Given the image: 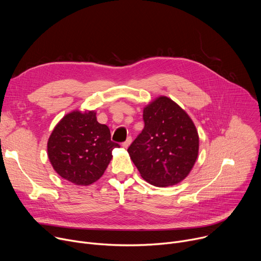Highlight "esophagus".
I'll return each mask as SVG.
<instances>
[{
  "label": "esophagus",
  "mask_w": 261,
  "mask_h": 261,
  "mask_svg": "<svg viewBox=\"0 0 261 261\" xmlns=\"http://www.w3.org/2000/svg\"><path fill=\"white\" fill-rule=\"evenodd\" d=\"M132 142V137L131 136H129V137H127V139H126V141H124L123 143H122V145L125 147V148H127L129 145H130V143Z\"/></svg>",
  "instance_id": "esophagus-1"
}]
</instances>
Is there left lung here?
<instances>
[{"label": "left lung", "instance_id": "8db88e82", "mask_svg": "<svg viewBox=\"0 0 261 261\" xmlns=\"http://www.w3.org/2000/svg\"><path fill=\"white\" fill-rule=\"evenodd\" d=\"M144 128L128 147L143 179L157 187L173 186L187 176L197 156L196 128L175 102L159 97L143 109Z\"/></svg>", "mask_w": 261, "mask_h": 261}]
</instances>
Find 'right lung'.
I'll return each instance as SVG.
<instances>
[{
  "label": "right lung",
  "instance_id": "add662e5",
  "mask_svg": "<svg viewBox=\"0 0 261 261\" xmlns=\"http://www.w3.org/2000/svg\"><path fill=\"white\" fill-rule=\"evenodd\" d=\"M120 144L110 139L95 111H72L54 129L48 142L49 161L59 175L75 185H91L104 173Z\"/></svg>",
  "mask_w": 261,
  "mask_h": 261
}]
</instances>
